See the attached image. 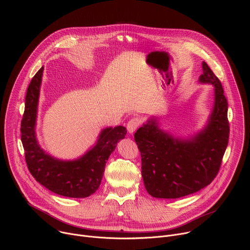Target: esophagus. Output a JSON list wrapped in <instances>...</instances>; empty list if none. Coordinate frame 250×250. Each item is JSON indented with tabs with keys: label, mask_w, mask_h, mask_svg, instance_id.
<instances>
[{
	"label": "esophagus",
	"mask_w": 250,
	"mask_h": 250,
	"mask_svg": "<svg viewBox=\"0 0 250 250\" xmlns=\"http://www.w3.org/2000/svg\"><path fill=\"white\" fill-rule=\"evenodd\" d=\"M139 125H140V119H139V118H133V119L129 120L128 123H127V125H126L127 131H128L129 133H133V132L137 129V127L139 126Z\"/></svg>",
	"instance_id": "obj_1"
}]
</instances>
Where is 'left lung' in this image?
Returning a JSON list of instances; mask_svg holds the SVG:
<instances>
[{
    "instance_id": "left-lung-1",
    "label": "left lung",
    "mask_w": 250,
    "mask_h": 250,
    "mask_svg": "<svg viewBox=\"0 0 250 250\" xmlns=\"http://www.w3.org/2000/svg\"><path fill=\"white\" fill-rule=\"evenodd\" d=\"M202 84L213 86V106L206 125L188 137L175 136L151 117L134 133L141 175L149 195L177 199L196 193L217 176L229 144L228 101L221 81L204 61Z\"/></svg>"
}]
</instances>
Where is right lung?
Here are the masks:
<instances>
[{"label": "right lung", "instance_id": "right-lung-1", "mask_svg": "<svg viewBox=\"0 0 250 250\" xmlns=\"http://www.w3.org/2000/svg\"><path fill=\"white\" fill-rule=\"evenodd\" d=\"M43 69L42 66L28 85L21 125L27 168L35 180L57 195L89 197L98 190L105 163L118 142L125 138L126 128L119 125L102 129L94 146L77 159L62 160L46 153L39 145L35 132Z\"/></svg>", "mask_w": 250, "mask_h": 250}]
</instances>
